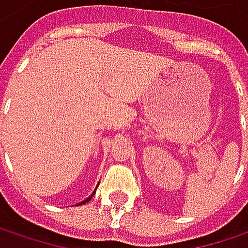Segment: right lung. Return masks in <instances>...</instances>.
I'll use <instances>...</instances> for the list:
<instances>
[{
  "label": "right lung",
  "instance_id": "right-lung-1",
  "mask_svg": "<svg viewBox=\"0 0 248 248\" xmlns=\"http://www.w3.org/2000/svg\"><path fill=\"white\" fill-rule=\"evenodd\" d=\"M93 195H94V192H93V194H92V195H90V197H89L87 200H84V201H83V202H80V204H86V202H89V201L92 200V197H93ZM80 204H78V205H80Z\"/></svg>",
  "mask_w": 248,
  "mask_h": 248
}]
</instances>
